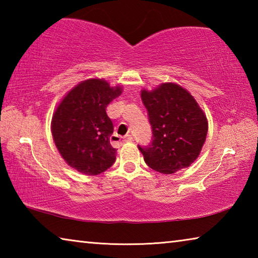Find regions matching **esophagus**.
<instances>
[{"mask_svg":"<svg viewBox=\"0 0 258 258\" xmlns=\"http://www.w3.org/2000/svg\"><path fill=\"white\" fill-rule=\"evenodd\" d=\"M110 140H111V142L113 143V145L119 146V145H124L125 142H130V141H132L133 138L131 137V135H127V137H126V138H121V137H119V135L113 134L112 137L110 138Z\"/></svg>","mask_w":258,"mask_h":258,"instance_id":"1","label":"esophagus"}]
</instances>
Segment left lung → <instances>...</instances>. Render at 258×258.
Listing matches in <instances>:
<instances>
[{"mask_svg": "<svg viewBox=\"0 0 258 258\" xmlns=\"http://www.w3.org/2000/svg\"><path fill=\"white\" fill-rule=\"evenodd\" d=\"M149 115L152 141L139 146L146 164L156 172L173 174L198 158L208 132L207 117L189 91L175 83H163L141 91Z\"/></svg>", "mask_w": 258, "mask_h": 258, "instance_id": "1", "label": "left lung"}]
</instances>
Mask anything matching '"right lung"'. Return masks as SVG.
I'll return each mask as SVG.
<instances>
[{"label":"right lung","mask_w":258,"mask_h":258,"mask_svg":"<svg viewBox=\"0 0 258 258\" xmlns=\"http://www.w3.org/2000/svg\"><path fill=\"white\" fill-rule=\"evenodd\" d=\"M123 92L102 78H90L69 91L51 120L54 145L63 160L85 175H98L115 163L112 121L106 108Z\"/></svg>","instance_id":"add662e5"}]
</instances>
